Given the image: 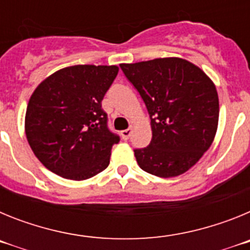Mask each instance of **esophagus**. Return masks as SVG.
I'll use <instances>...</instances> for the list:
<instances>
[{
    "mask_svg": "<svg viewBox=\"0 0 250 250\" xmlns=\"http://www.w3.org/2000/svg\"><path fill=\"white\" fill-rule=\"evenodd\" d=\"M130 135H131V129H126L121 131V138H123V140H127L130 138Z\"/></svg>",
    "mask_w": 250,
    "mask_h": 250,
    "instance_id": "obj_1",
    "label": "esophagus"
}]
</instances>
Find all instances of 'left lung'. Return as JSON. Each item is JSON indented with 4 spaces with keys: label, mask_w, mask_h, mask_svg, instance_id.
Returning <instances> with one entry per match:
<instances>
[{
    "label": "left lung",
    "mask_w": 250,
    "mask_h": 250,
    "mask_svg": "<svg viewBox=\"0 0 250 250\" xmlns=\"http://www.w3.org/2000/svg\"><path fill=\"white\" fill-rule=\"evenodd\" d=\"M120 68L144 101L152 138L135 149L139 167L160 178L178 176L210 147L219 119V100L211 80L198 66L165 57Z\"/></svg>",
    "instance_id": "obj_1"
}]
</instances>
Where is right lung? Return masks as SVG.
I'll return each mask as SVG.
<instances>
[{"label":"right lung","instance_id":"obj_1","mask_svg":"<svg viewBox=\"0 0 250 250\" xmlns=\"http://www.w3.org/2000/svg\"><path fill=\"white\" fill-rule=\"evenodd\" d=\"M118 72V66L76 65L37 86L26 110V136L50 171L85 180L107 167L120 136L107 126L101 101Z\"/></svg>","mask_w":250,"mask_h":250}]
</instances>
